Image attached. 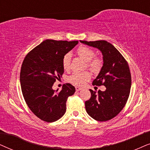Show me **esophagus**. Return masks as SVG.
Here are the masks:
<instances>
[{
	"label": "esophagus",
	"mask_w": 150,
	"mask_h": 150,
	"mask_svg": "<svg viewBox=\"0 0 150 150\" xmlns=\"http://www.w3.org/2000/svg\"><path fill=\"white\" fill-rule=\"evenodd\" d=\"M75 90H76V91H81V90H82L81 87H79V86H76L75 87Z\"/></svg>",
	"instance_id": "esophagus-1"
}]
</instances>
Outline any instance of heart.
<instances>
[{
  "mask_svg": "<svg viewBox=\"0 0 150 150\" xmlns=\"http://www.w3.org/2000/svg\"><path fill=\"white\" fill-rule=\"evenodd\" d=\"M77 53L79 57L87 62V67L93 72L98 71L102 65V60L99 57L95 56V53L93 49L86 46H81L77 50ZM71 61V53H67L62 58V67L64 70L68 71L70 69ZM91 73L88 71L75 72L68 78V81L74 85L83 86L91 79Z\"/></svg>",
  "mask_w": 150,
  "mask_h": 150,
  "instance_id": "b5f03b06",
  "label": "heart"
}]
</instances>
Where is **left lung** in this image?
<instances>
[{"label": "left lung", "instance_id": "left-lung-1", "mask_svg": "<svg viewBox=\"0 0 150 150\" xmlns=\"http://www.w3.org/2000/svg\"><path fill=\"white\" fill-rule=\"evenodd\" d=\"M81 43L100 50L103 64L93 86H104L105 91L90 89L91 97L85 102L86 110L92 118L106 121L115 117L124 108L130 93L132 78L127 62L120 52L105 40L82 41Z\"/></svg>", "mask_w": 150, "mask_h": 150}]
</instances>
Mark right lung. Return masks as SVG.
Returning a JSON list of instances; mask_svg holds the SVG:
<instances>
[{"instance_id":"right-lung-1","label":"right lung","mask_w":150,"mask_h":150,"mask_svg":"<svg viewBox=\"0 0 150 150\" xmlns=\"http://www.w3.org/2000/svg\"><path fill=\"white\" fill-rule=\"evenodd\" d=\"M78 42L46 40L24 59L20 75L22 93L28 107L41 120L54 122L66 112L67 99L75 93V87L66 83L62 91H55L52 86L64 73V55Z\"/></svg>"}]
</instances>
